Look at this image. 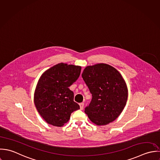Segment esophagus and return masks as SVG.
<instances>
[{"label": "esophagus", "mask_w": 160, "mask_h": 160, "mask_svg": "<svg viewBox=\"0 0 160 160\" xmlns=\"http://www.w3.org/2000/svg\"><path fill=\"white\" fill-rule=\"evenodd\" d=\"M80 105V109H83V107H84V103L83 102H81L79 104Z\"/></svg>", "instance_id": "1"}]
</instances>
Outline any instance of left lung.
I'll use <instances>...</instances> for the list:
<instances>
[{
	"instance_id": "8db88e82",
	"label": "left lung",
	"mask_w": 160,
	"mask_h": 160,
	"mask_svg": "<svg viewBox=\"0 0 160 160\" xmlns=\"http://www.w3.org/2000/svg\"><path fill=\"white\" fill-rule=\"evenodd\" d=\"M82 77L92 94L85 112L98 126L114 121L123 111L128 100L126 83L113 67L98 64L87 67Z\"/></svg>"
}]
</instances>
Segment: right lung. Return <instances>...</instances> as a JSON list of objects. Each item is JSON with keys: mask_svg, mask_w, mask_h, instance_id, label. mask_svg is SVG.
<instances>
[{"mask_svg": "<svg viewBox=\"0 0 160 160\" xmlns=\"http://www.w3.org/2000/svg\"><path fill=\"white\" fill-rule=\"evenodd\" d=\"M81 67L60 63L41 76L34 95L36 108L47 123L62 127L71 113L80 106L73 101V92L68 87L79 77Z\"/></svg>", "mask_w": 160, "mask_h": 160, "instance_id": "add662e5", "label": "right lung"}]
</instances>
